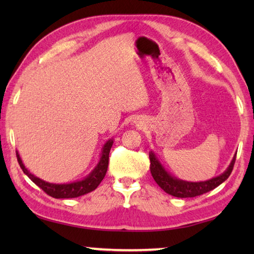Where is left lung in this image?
<instances>
[{"instance_id":"8db88e82","label":"left lung","mask_w":254,"mask_h":254,"mask_svg":"<svg viewBox=\"0 0 254 254\" xmlns=\"http://www.w3.org/2000/svg\"><path fill=\"white\" fill-rule=\"evenodd\" d=\"M149 158L150 171H151L154 182L159 185V187L171 196L179 197V198H187V197H196L203 195L205 192L213 190L214 188L220 186L222 183H224L230 177L232 170H233L236 154L232 159L230 166L227 167V169L222 175L209 180H206V182L199 183L185 182V180L178 179L174 177V176H171L168 171L163 168L160 161L156 157V154L152 151L150 152Z\"/></svg>"}]
</instances>
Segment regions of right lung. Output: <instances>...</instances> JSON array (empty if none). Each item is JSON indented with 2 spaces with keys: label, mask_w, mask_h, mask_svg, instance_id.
<instances>
[{
  "label": "right lung",
  "mask_w": 254,
  "mask_h": 254,
  "mask_svg": "<svg viewBox=\"0 0 254 254\" xmlns=\"http://www.w3.org/2000/svg\"><path fill=\"white\" fill-rule=\"evenodd\" d=\"M112 145H113V140L110 139L109 141H106V143L102 149L100 161H98L97 166L94 168L92 173L89 174L87 177H85L83 180H78V182L70 184L47 183L45 180L36 177V176H33L30 171H28V169L24 167L22 160H21L18 152H16V158H18V162L21 169L23 170V173L27 175L38 187H40L47 195L54 197V198H75V197L83 196L85 194H88V192L95 190L98 185L101 184L103 178L105 177L107 167H109V156Z\"/></svg>",
  "instance_id": "add662e5"
}]
</instances>
